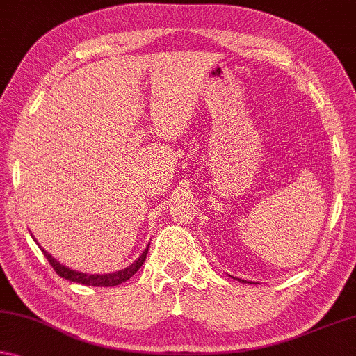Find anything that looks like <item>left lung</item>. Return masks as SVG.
Masks as SVG:
<instances>
[{
    "mask_svg": "<svg viewBox=\"0 0 356 356\" xmlns=\"http://www.w3.org/2000/svg\"><path fill=\"white\" fill-rule=\"evenodd\" d=\"M239 282H242V284H253V282H250V280H244V279H238Z\"/></svg>",
    "mask_w": 356,
    "mask_h": 356,
    "instance_id": "obj_1",
    "label": "left lung"
}]
</instances>
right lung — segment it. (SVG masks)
<instances>
[{
  "mask_svg": "<svg viewBox=\"0 0 356 356\" xmlns=\"http://www.w3.org/2000/svg\"><path fill=\"white\" fill-rule=\"evenodd\" d=\"M33 238V236H31ZM35 239V238H33ZM36 242V239H35ZM39 245V244H38ZM41 250L44 253V257L47 258V261L52 264V268L55 269V273L60 275V277H63L70 282H77V284H82V285H92V286H114V285H120L123 282H127L128 279H131L134 274L138 273L139 268L143 266L144 261H145V257H147V252H149V245L145 247L144 252L140 253V257L136 259V261L129 264L125 269H120V270H115V273H109V274H87V273H79V270H74L71 268L65 266V264H61L58 259L54 258L50 255L49 252H46L41 247Z\"/></svg>",
  "mask_w": 356,
  "mask_h": 356,
  "instance_id": "1",
  "label": "right lung"
}]
</instances>
